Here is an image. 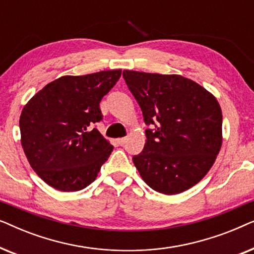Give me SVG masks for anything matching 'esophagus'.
<instances>
[{
  "label": "esophagus",
  "instance_id": "obj_1",
  "mask_svg": "<svg viewBox=\"0 0 254 254\" xmlns=\"http://www.w3.org/2000/svg\"><path fill=\"white\" fill-rule=\"evenodd\" d=\"M117 141H118V143H119L120 145H124L127 142V138L126 137H121V138H118Z\"/></svg>",
  "mask_w": 254,
  "mask_h": 254
}]
</instances>
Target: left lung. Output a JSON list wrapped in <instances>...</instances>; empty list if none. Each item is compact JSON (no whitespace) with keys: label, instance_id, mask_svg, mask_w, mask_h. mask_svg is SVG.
<instances>
[{"label":"left lung","instance_id":"left-lung-1","mask_svg":"<svg viewBox=\"0 0 254 254\" xmlns=\"http://www.w3.org/2000/svg\"><path fill=\"white\" fill-rule=\"evenodd\" d=\"M141 107L144 148L133 156L142 179L156 192L182 193L213 166L222 145V111L216 98L180 75L124 70Z\"/></svg>","mask_w":254,"mask_h":254}]
</instances>
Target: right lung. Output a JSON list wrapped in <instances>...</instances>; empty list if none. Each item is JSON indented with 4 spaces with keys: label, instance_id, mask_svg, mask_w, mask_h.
Returning a JSON list of instances; mask_svg holds the SVG:
<instances>
[{
    "label": "right lung",
    "instance_id": "obj_1",
    "mask_svg": "<svg viewBox=\"0 0 254 254\" xmlns=\"http://www.w3.org/2000/svg\"><path fill=\"white\" fill-rule=\"evenodd\" d=\"M120 76L121 69L62 76L24 106L22 147L31 168L47 185L76 192L98 176L113 145L93 126L103 119L100 100Z\"/></svg>",
    "mask_w": 254,
    "mask_h": 254
}]
</instances>
